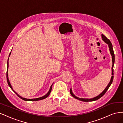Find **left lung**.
<instances>
[{"label":"left lung","instance_id":"1","mask_svg":"<svg viewBox=\"0 0 123 123\" xmlns=\"http://www.w3.org/2000/svg\"><path fill=\"white\" fill-rule=\"evenodd\" d=\"M102 37L103 38V40L106 43H107L108 44V46L109 48V50L110 51V53L111 54V56H112V77H111V79L110 80V83H109V84L108 85V86H107V87L105 88V90H104L102 93H100L99 95H98V96H96L95 98H90V99H89V98H77L76 96H75L74 95L73 93L72 92V90L71 89H70V94H71V95L73 96V98H75L76 99H79L80 100H81V101H83V102H92V101H94V100H98L99 98H100L101 97L105 94V93L107 92V91L108 90V89L109 88V87L110 86V85H111V84L112 83V81H113V66H114V60H115V56H114V51L113 50V47H112V44L110 42V41L109 39H108L106 37L103 35L102 34Z\"/></svg>","mask_w":123,"mask_h":123}]
</instances>
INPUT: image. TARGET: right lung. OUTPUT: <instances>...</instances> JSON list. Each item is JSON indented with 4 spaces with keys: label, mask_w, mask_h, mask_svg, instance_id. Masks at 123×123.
<instances>
[{
    "label": "right lung",
    "mask_w": 123,
    "mask_h": 123,
    "mask_svg": "<svg viewBox=\"0 0 123 123\" xmlns=\"http://www.w3.org/2000/svg\"><path fill=\"white\" fill-rule=\"evenodd\" d=\"M11 53V52L10 54H9V56L10 55ZM8 61H9V58H8ZM8 63H7V64H8V65H7V68H8V69H7V71H6V80H7V81H8V85L9 86V87H10L11 88V89H12V90L14 91V92L18 96V97L20 98L21 99H23V100H25V101H36V100H42V99L46 98H47L48 97V96H49V95H50V93H51V90H52V86L53 84L51 85V87H50V90H49V92H48V93H47L45 95L43 96H42V97H41V98H34V99H27V98H22V97H21L20 96H19V95H18V94L17 93H16L15 91L13 90V89L12 86H11V84H10V81H9V79H8V67H9V62H8Z\"/></svg>",
    "instance_id": "add662e5"
}]
</instances>
